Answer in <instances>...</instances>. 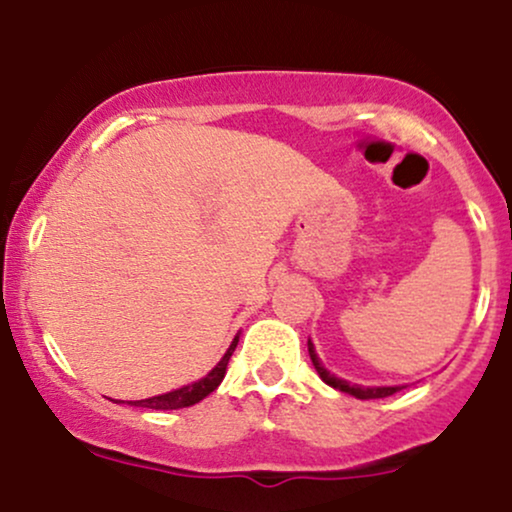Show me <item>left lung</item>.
Segmentation results:
<instances>
[{
    "label": "left lung",
    "instance_id": "obj_1",
    "mask_svg": "<svg viewBox=\"0 0 512 512\" xmlns=\"http://www.w3.org/2000/svg\"><path fill=\"white\" fill-rule=\"evenodd\" d=\"M307 347H309V359H312V364L316 368V373H319V378L323 380L326 385H331L333 390H340L345 394H352V397L357 399H383V397H390V394L399 392L404 385H387V387H364V385H352L347 383V380L342 378H335V375L328 371L326 366L321 364L319 357H316V349H314V342L307 340Z\"/></svg>",
    "mask_w": 512,
    "mask_h": 512
}]
</instances>
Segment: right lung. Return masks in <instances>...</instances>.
<instances>
[{
    "label": "right lung",
    "mask_w": 512,
    "mask_h": 512,
    "mask_svg": "<svg viewBox=\"0 0 512 512\" xmlns=\"http://www.w3.org/2000/svg\"><path fill=\"white\" fill-rule=\"evenodd\" d=\"M236 345H238V335L234 338V342H231V345H229V349H226L224 357L219 359V364L212 368V371L205 375V378L196 380V383L179 387V390L158 394V397H148V399H139V401H127V404L129 406H144V409H155V411H174V409H184V406L198 404V401H203L210 392H215L217 387H219V383H222V380H224L226 366H229V359H231V354H234ZM118 404H125V401H118Z\"/></svg>",
    "instance_id": "add662e5"
}]
</instances>
